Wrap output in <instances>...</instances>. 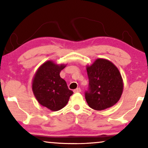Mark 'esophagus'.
Returning a JSON list of instances; mask_svg holds the SVG:
<instances>
[{"label":"esophagus","mask_w":148,"mask_h":148,"mask_svg":"<svg viewBox=\"0 0 148 148\" xmlns=\"http://www.w3.org/2000/svg\"><path fill=\"white\" fill-rule=\"evenodd\" d=\"M81 89L79 88H77V89H75V90H73V92L74 93H79V92H81Z\"/></svg>","instance_id":"obj_1"}]
</instances>
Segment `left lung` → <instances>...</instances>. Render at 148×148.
Here are the masks:
<instances>
[{"label": "left lung", "instance_id": "1", "mask_svg": "<svg viewBox=\"0 0 148 148\" xmlns=\"http://www.w3.org/2000/svg\"><path fill=\"white\" fill-rule=\"evenodd\" d=\"M87 72L89 85L85 98L89 106L102 110L114 106L123 90L122 77L116 66L108 60L98 58L87 66Z\"/></svg>", "mask_w": 148, "mask_h": 148}]
</instances>
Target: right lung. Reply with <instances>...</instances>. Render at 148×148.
<instances>
[{
	"mask_svg": "<svg viewBox=\"0 0 148 148\" xmlns=\"http://www.w3.org/2000/svg\"><path fill=\"white\" fill-rule=\"evenodd\" d=\"M64 67V64L58 65L48 60L40 66L34 77L32 90L34 96L40 104L52 111L64 108L73 94L60 77Z\"/></svg>",
	"mask_w": 148,
	"mask_h": 148,
	"instance_id": "add662e5",
	"label": "right lung"
}]
</instances>
